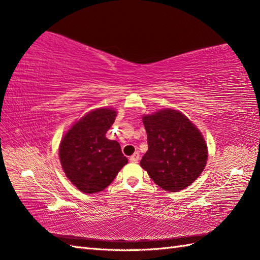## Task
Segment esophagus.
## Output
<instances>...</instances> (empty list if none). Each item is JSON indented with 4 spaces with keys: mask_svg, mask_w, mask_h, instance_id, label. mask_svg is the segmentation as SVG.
<instances>
[{
    "mask_svg": "<svg viewBox=\"0 0 260 260\" xmlns=\"http://www.w3.org/2000/svg\"><path fill=\"white\" fill-rule=\"evenodd\" d=\"M139 161H140V154L139 153H134L133 155L129 157V162H132V163H137Z\"/></svg>",
    "mask_w": 260,
    "mask_h": 260,
    "instance_id": "34e87169",
    "label": "esophagus"
}]
</instances>
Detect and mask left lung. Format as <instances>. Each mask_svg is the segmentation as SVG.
I'll list each match as a JSON object with an SVG mask.
<instances>
[{"mask_svg": "<svg viewBox=\"0 0 260 260\" xmlns=\"http://www.w3.org/2000/svg\"><path fill=\"white\" fill-rule=\"evenodd\" d=\"M148 151L141 167L163 190L178 192L194 182L206 168L207 144L197 127L173 109L143 117Z\"/></svg>", "mask_w": 260, "mask_h": 260, "instance_id": "1", "label": "left lung"}]
</instances>
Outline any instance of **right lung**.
Returning a JSON list of instances; mask_svg holds the SVG:
<instances>
[{
    "mask_svg": "<svg viewBox=\"0 0 260 260\" xmlns=\"http://www.w3.org/2000/svg\"><path fill=\"white\" fill-rule=\"evenodd\" d=\"M116 112L101 108L88 113L71 127L59 148L61 167L71 183L85 193L107 187L127 163L118 142L106 137Z\"/></svg>",
    "mask_w": 260,
    "mask_h": 260,
    "instance_id": "1",
    "label": "right lung"
}]
</instances>
